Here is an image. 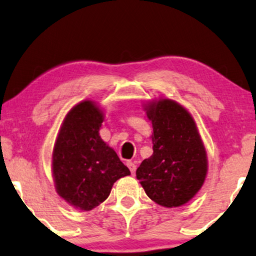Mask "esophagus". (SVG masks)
I'll return each instance as SVG.
<instances>
[{
  "label": "esophagus",
  "mask_w": 256,
  "mask_h": 256,
  "mask_svg": "<svg viewBox=\"0 0 256 256\" xmlns=\"http://www.w3.org/2000/svg\"><path fill=\"white\" fill-rule=\"evenodd\" d=\"M127 166L129 168V170H130V172H132V176H134V174H135V171H136V166H135V163H132V160H129V162H127Z\"/></svg>",
  "instance_id": "34e87169"
}]
</instances>
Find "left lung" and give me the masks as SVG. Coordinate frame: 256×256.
Masks as SVG:
<instances>
[{"mask_svg": "<svg viewBox=\"0 0 256 256\" xmlns=\"http://www.w3.org/2000/svg\"><path fill=\"white\" fill-rule=\"evenodd\" d=\"M152 124V155L143 160L136 177L148 197L164 208L191 200L208 174V154L196 121L177 101L160 98L143 104Z\"/></svg>", "mask_w": 256, "mask_h": 256, "instance_id": "1", "label": "left lung"}]
</instances>
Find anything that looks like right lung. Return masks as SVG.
I'll return each instance as SVG.
<instances>
[{
    "label": "right lung",
    "instance_id": "add662e5",
    "mask_svg": "<svg viewBox=\"0 0 256 256\" xmlns=\"http://www.w3.org/2000/svg\"><path fill=\"white\" fill-rule=\"evenodd\" d=\"M104 110L92 100L66 114L52 152L51 170L57 194L71 206L90 211L107 199L115 182L130 171L100 138Z\"/></svg>",
    "mask_w": 256,
    "mask_h": 256
}]
</instances>
